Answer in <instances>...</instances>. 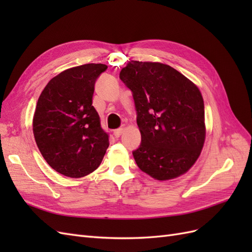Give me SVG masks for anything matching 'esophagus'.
I'll return each instance as SVG.
<instances>
[{
	"instance_id": "1",
	"label": "esophagus",
	"mask_w": 252,
	"mask_h": 252,
	"mask_svg": "<svg viewBox=\"0 0 252 252\" xmlns=\"http://www.w3.org/2000/svg\"><path fill=\"white\" fill-rule=\"evenodd\" d=\"M123 131H124V128H118L113 131V134H114V136H116V138H120L122 133H123Z\"/></svg>"
}]
</instances>
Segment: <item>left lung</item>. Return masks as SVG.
<instances>
[{"mask_svg":"<svg viewBox=\"0 0 252 252\" xmlns=\"http://www.w3.org/2000/svg\"><path fill=\"white\" fill-rule=\"evenodd\" d=\"M120 79L132 91L142 143L139 168L158 181L179 178L199 158L206 138L204 100L184 74L158 62L130 61Z\"/></svg>","mask_w":252,"mask_h":252,"instance_id":"1","label":"left lung"}]
</instances>
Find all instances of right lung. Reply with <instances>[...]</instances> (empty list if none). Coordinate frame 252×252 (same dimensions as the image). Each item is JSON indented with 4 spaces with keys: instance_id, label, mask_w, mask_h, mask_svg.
Wrapping results in <instances>:
<instances>
[{
    "instance_id": "right-lung-1",
    "label": "right lung",
    "mask_w": 252,
    "mask_h": 252,
    "mask_svg": "<svg viewBox=\"0 0 252 252\" xmlns=\"http://www.w3.org/2000/svg\"><path fill=\"white\" fill-rule=\"evenodd\" d=\"M105 64H84L52 78L37 100L32 119L34 140L51 168L72 179L100 166L109 146L93 106L96 78Z\"/></svg>"
}]
</instances>
